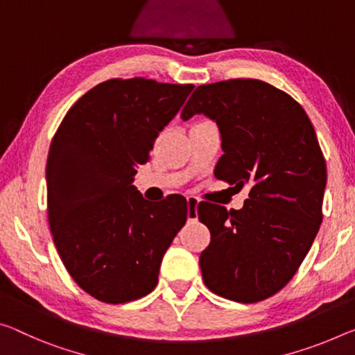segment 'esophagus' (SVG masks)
Returning a JSON list of instances; mask_svg holds the SVG:
<instances>
[{
    "mask_svg": "<svg viewBox=\"0 0 355 355\" xmlns=\"http://www.w3.org/2000/svg\"><path fill=\"white\" fill-rule=\"evenodd\" d=\"M188 221H196L198 219V204L199 199L194 198V196H188Z\"/></svg>",
    "mask_w": 355,
    "mask_h": 355,
    "instance_id": "34e87169",
    "label": "esophagus"
}]
</instances>
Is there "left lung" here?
<instances>
[{"label": "left lung", "instance_id": "1", "mask_svg": "<svg viewBox=\"0 0 355 355\" xmlns=\"http://www.w3.org/2000/svg\"><path fill=\"white\" fill-rule=\"evenodd\" d=\"M194 114L221 131L215 177L251 187L241 210L198 205L211 234L199 257L202 278L224 299L266 300L294 277L322 223L327 167L316 131L294 98L256 78L198 87L182 118Z\"/></svg>", "mask_w": 355, "mask_h": 355}]
</instances>
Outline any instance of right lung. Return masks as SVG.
<instances>
[{
  "mask_svg": "<svg viewBox=\"0 0 355 355\" xmlns=\"http://www.w3.org/2000/svg\"><path fill=\"white\" fill-rule=\"evenodd\" d=\"M193 88L110 78L83 94L56 129L46 168L50 230L72 279L99 302L150 294L187 223L183 196L153 205L132 177Z\"/></svg>",
  "mask_w": 355,
  "mask_h": 355,
  "instance_id": "add662e5",
  "label": "right lung"
}]
</instances>
